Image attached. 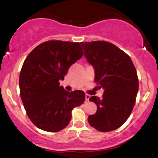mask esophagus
<instances>
[{"instance_id": "esophagus-1", "label": "esophagus", "mask_w": 158, "mask_h": 158, "mask_svg": "<svg viewBox=\"0 0 158 158\" xmlns=\"http://www.w3.org/2000/svg\"><path fill=\"white\" fill-rule=\"evenodd\" d=\"M90 99V96L88 94H85V100L86 101H89Z\"/></svg>"}]
</instances>
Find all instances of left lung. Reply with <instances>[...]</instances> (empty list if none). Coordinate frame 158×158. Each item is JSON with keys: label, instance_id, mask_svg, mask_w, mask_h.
I'll use <instances>...</instances> for the list:
<instances>
[{"label": "left lung", "instance_id": "obj_1", "mask_svg": "<svg viewBox=\"0 0 158 158\" xmlns=\"http://www.w3.org/2000/svg\"><path fill=\"white\" fill-rule=\"evenodd\" d=\"M87 61L94 67L95 81L104 90L102 98L93 96L96 114L89 124L102 132L123 126L135 106L139 88L137 70L131 58L117 46L103 41L81 42Z\"/></svg>", "mask_w": 158, "mask_h": 158}]
</instances>
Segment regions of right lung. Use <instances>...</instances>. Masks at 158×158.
I'll list each match as a JSON object with an SVG mask.
<instances>
[{
	"label": "right lung",
	"mask_w": 158,
	"mask_h": 158,
	"mask_svg": "<svg viewBox=\"0 0 158 158\" xmlns=\"http://www.w3.org/2000/svg\"><path fill=\"white\" fill-rule=\"evenodd\" d=\"M82 56L80 43L51 40L36 47L25 59L20 94L27 116L40 129L62 130L71 119L73 108L85 102L82 90L68 92L59 85L70 65Z\"/></svg>",
	"instance_id": "add662e5"
}]
</instances>
